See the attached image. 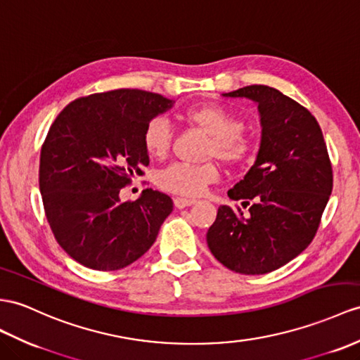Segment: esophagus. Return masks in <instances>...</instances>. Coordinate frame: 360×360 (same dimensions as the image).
Here are the masks:
<instances>
[{
  "label": "esophagus",
  "instance_id": "1",
  "mask_svg": "<svg viewBox=\"0 0 360 360\" xmlns=\"http://www.w3.org/2000/svg\"><path fill=\"white\" fill-rule=\"evenodd\" d=\"M174 205H175V207H177V209H183V207H188V206L195 205V200L194 198L177 197V198H174Z\"/></svg>",
  "mask_w": 360,
  "mask_h": 360
}]
</instances>
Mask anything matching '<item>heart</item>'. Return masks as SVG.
<instances>
[{
    "mask_svg": "<svg viewBox=\"0 0 360 360\" xmlns=\"http://www.w3.org/2000/svg\"><path fill=\"white\" fill-rule=\"evenodd\" d=\"M185 119L210 136L206 146V157H215L223 163L236 165L246 160L250 154V142L241 134L243 120L224 107L215 103L197 105L186 110ZM148 155L162 159L168 154L172 142V129L163 116L146 122L142 133ZM218 180V168L214 163L189 165L172 163L157 174V185L172 194L195 197Z\"/></svg>",
    "mask_w": 360,
    "mask_h": 360,
    "instance_id": "obj_1",
    "label": "heart"
}]
</instances>
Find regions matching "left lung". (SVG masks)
<instances>
[{"mask_svg": "<svg viewBox=\"0 0 360 360\" xmlns=\"http://www.w3.org/2000/svg\"><path fill=\"white\" fill-rule=\"evenodd\" d=\"M223 98L258 105L261 142L255 163L227 191L249 207L220 206L207 246L236 274L262 275L287 264L311 243L333 189V171L318 120L302 105L267 85Z\"/></svg>", "mask_w": 360, "mask_h": 360, "instance_id": "left-lung-1", "label": "left lung"}]
</instances>
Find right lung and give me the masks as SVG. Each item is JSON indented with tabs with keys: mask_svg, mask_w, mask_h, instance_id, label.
Masks as SVG:
<instances>
[{
	"mask_svg": "<svg viewBox=\"0 0 360 360\" xmlns=\"http://www.w3.org/2000/svg\"><path fill=\"white\" fill-rule=\"evenodd\" d=\"M174 101L120 89L76 99L58 114L41 148L39 191L56 241L79 264L119 270L150 249L172 212L163 192L136 201L120 191L150 165L142 133Z\"/></svg>",
	"mask_w": 360,
	"mask_h": 360,
	"instance_id": "right-lung-1",
	"label": "right lung"
}]
</instances>
